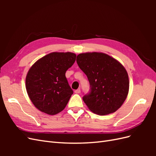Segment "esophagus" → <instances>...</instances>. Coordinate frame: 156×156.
Returning a JSON list of instances; mask_svg holds the SVG:
<instances>
[{"label":"esophagus","instance_id":"1","mask_svg":"<svg viewBox=\"0 0 156 156\" xmlns=\"http://www.w3.org/2000/svg\"><path fill=\"white\" fill-rule=\"evenodd\" d=\"M80 92H81V89H80V88L75 90V93H76V94H79Z\"/></svg>","mask_w":156,"mask_h":156}]
</instances>
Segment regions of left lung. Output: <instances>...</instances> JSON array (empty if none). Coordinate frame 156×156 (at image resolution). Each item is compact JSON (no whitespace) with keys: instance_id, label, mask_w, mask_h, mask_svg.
<instances>
[{"instance_id":"8db88e82","label":"left lung","mask_w":156,"mask_h":156,"mask_svg":"<svg viewBox=\"0 0 156 156\" xmlns=\"http://www.w3.org/2000/svg\"><path fill=\"white\" fill-rule=\"evenodd\" d=\"M76 60L90 83L89 92L83 97L89 109L99 115L119 109L129 91L128 75L123 66L101 53L79 54Z\"/></svg>"}]
</instances>
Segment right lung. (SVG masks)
I'll list each match as a JSON object with an SVG mask.
<instances>
[{"mask_svg":"<svg viewBox=\"0 0 156 156\" xmlns=\"http://www.w3.org/2000/svg\"><path fill=\"white\" fill-rule=\"evenodd\" d=\"M76 55L52 53L32 66L26 77L30 100L40 111L54 115L62 111L73 93L66 72L74 64Z\"/></svg>","mask_w":156,"mask_h":156,"instance_id":"1","label":"right lung"}]
</instances>
